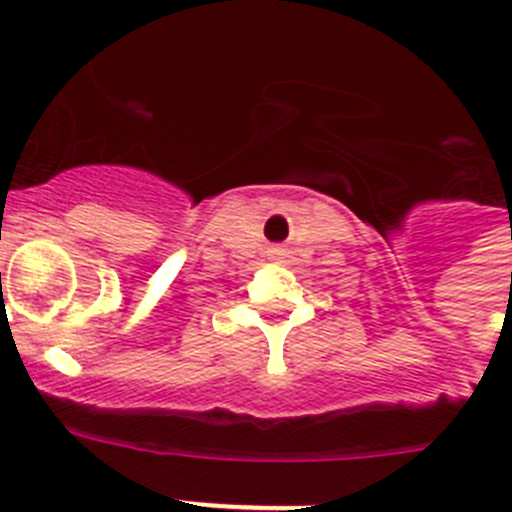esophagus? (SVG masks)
<instances>
[{
  "label": "esophagus",
  "instance_id": "1",
  "mask_svg": "<svg viewBox=\"0 0 512 512\" xmlns=\"http://www.w3.org/2000/svg\"><path fill=\"white\" fill-rule=\"evenodd\" d=\"M269 256H271V259H274V261H282L284 256H287V248H284V246H271V248H269Z\"/></svg>",
  "mask_w": 512,
  "mask_h": 512
}]
</instances>
